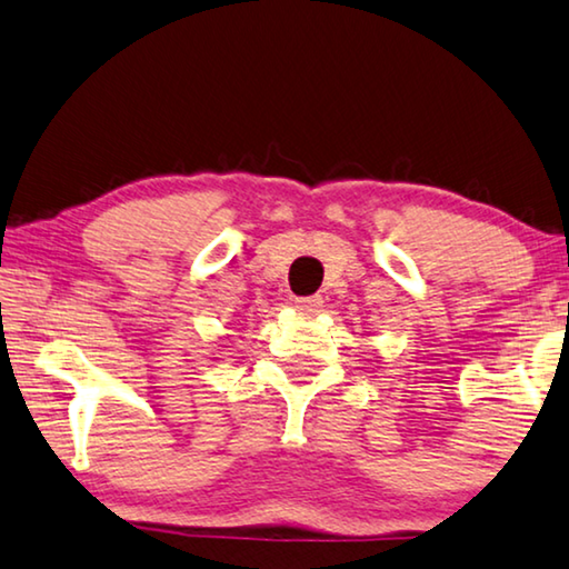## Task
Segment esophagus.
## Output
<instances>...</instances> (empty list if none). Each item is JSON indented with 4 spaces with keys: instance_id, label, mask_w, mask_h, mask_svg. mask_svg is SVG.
Instances as JSON below:
<instances>
[{
    "instance_id": "34e87169",
    "label": "esophagus",
    "mask_w": 569,
    "mask_h": 569,
    "mask_svg": "<svg viewBox=\"0 0 569 569\" xmlns=\"http://www.w3.org/2000/svg\"><path fill=\"white\" fill-rule=\"evenodd\" d=\"M320 307H322V297H320V295L295 297V310H300V312L315 315V312H320Z\"/></svg>"
}]
</instances>
